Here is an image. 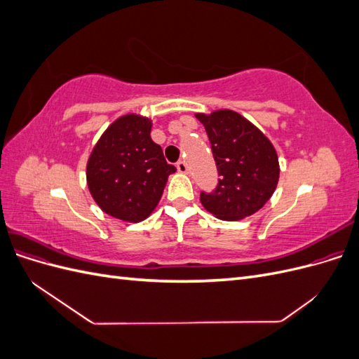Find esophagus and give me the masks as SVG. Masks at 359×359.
<instances>
[{
    "instance_id": "obj_1",
    "label": "esophagus",
    "mask_w": 359,
    "mask_h": 359,
    "mask_svg": "<svg viewBox=\"0 0 359 359\" xmlns=\"http://www.w3.org/2000/svg\"><path fill=\"white\" fill-rule=\"evenodd\" d=\"M177 169H178V172H180V173H187V172H189L187 163H186V161H182V160H180V161L177 163Z\"/></svg>"
}]
</instances>
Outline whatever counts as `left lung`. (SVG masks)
I'll list each match as a JSON object with an SVG mask.
<instances>
[{"instance_id":"1","label":"left lung","mask_w":359,"mask_h":359,"mask_svg":"<svg viewBox=\"0 0 359 359\" xmlns=\"http://www.w3.org/2000/svg\"><path fill=\"white\" fill-rule=\"evenodd\" d=\"M208 133L219 169V186L201 193L203 208L224 222H236L257 212L273 196L278 178V156L271 140L232 109L194 114Z\"/></svg>"}]
</instances>
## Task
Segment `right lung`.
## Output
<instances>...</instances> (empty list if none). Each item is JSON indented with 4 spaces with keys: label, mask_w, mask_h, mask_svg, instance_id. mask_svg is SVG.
I'll list each match as a JSON object with an SVG mask.
<instances>
[{
    "label": "right lung",
    "mask_w": 359,
    "mask_h": 359,
    "mask_svg": "<svg viewBox=\"0 0 359 359\" xmlns=\"http://www.w3.org/2000/svg\"><path fill=\"white\" fill-rule=\"evenodd\" d=\"M153 119L140 114L116 118L86 161V186L100 210L127 223L144 222L158 205L175 166L151 139Z\"/></svg>",
    "instance_id": "obj_1"
}]
</instances>
